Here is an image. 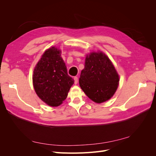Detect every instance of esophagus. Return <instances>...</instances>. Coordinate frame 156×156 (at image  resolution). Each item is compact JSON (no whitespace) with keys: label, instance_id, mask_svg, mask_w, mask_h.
Returning <instances> with one entry per match:
<instances>
[{"label":"esophagus","instance_id":"1","mask_svg":"<svg viewBox=\"0 0 156 156\" xmlns=\"http://www.w3.org/2000/svg\"><path fill=\"white\" fill-rule=\"evenodd\" d=\"M74 83L76 84H77V83H78V78L77 77H74Z\"/></svg>","mask_w":156,"mask_h":156}]
</instances>
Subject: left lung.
<instances>
[{"label":"left lung","mask_w":156,"mask_h":156,"mask_svg":"<svg viewBox=\"0 0 156 156\" xmlns=\"http://www.w3.org/2000/svg\"><path fill=\"white\" fill-rule=\"evenodd\" d=\"M79 82L90 100L101 103L114 95L119 86V76L105 54L92 52L87 55Z\"/></svg>","instance_id":"obj_1"}]
</instances>
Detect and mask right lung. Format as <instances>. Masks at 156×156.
<instances>
[{
    "label": "right lung",
    "mask_w": 156,
    "mask_h": 156,
    "mask_svg": "<svg viewBox=\"0 0 156 156\" xmlns=\"http://www.w3.org/2000/svg\"><path fill=\"white\" fill-rule=\"evenodd\" d=\"M61 51L52 47L45 51L37 63L32 75L35 92L41 100L56 107L67 98L74 80L68 75Z\"/></svg>",
    "instance_id": "1"
}]
</instances>
